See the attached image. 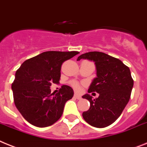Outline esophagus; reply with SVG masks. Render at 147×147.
Here are the masks:
<instances>
[{
  "instance_id": "34e87169",
  "label": "esophagus",
  "mask_w": 147,
  "mask_h": 147,
  "mask_svg": "<svg viewBox=\"0 0 147 147\" xmlns=\"http://www.w3.org/2000/svg\"><path fill=\"white\" fill-rule=\"evenodd\" d=\"M74 97H75L76 98H77V99H81V96L78 94H75L74 95Z\"/></svg>"
}]
</instances>
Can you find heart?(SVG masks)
Masks as SVG:
<instances>
[{
  "label": "heart",
  "mask_w": 147,
  "mask_h": 147,
  "mask_svg": "<svg viewBox=\"0 0 147 147\" xmlns=\"http://www.w3.org/2000/svg\"><path fill=\"white\" fill-rule=\"evenodd\" d=\"M70 84H71V86L75 90L78 91L80 90V84L78 83L77 81H71V82H70Z\"/></svg>",
  "instance_id": "obj_1"
}]
</instances>
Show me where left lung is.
Here are the masks:
<instances>
[{
	"mask_svg": "<svg viewBox=\"0 0 147 147\" xmlns=\"http://www.w3.org/2000/svg\"><path fill=\"white\" fill-rule=\"evenodd\" d=\"M81 59L95 63L97 77L91 83L88 92L99 94L95 99L89 94L82 96L90 103L89 110L82 116L92 126L105 128L119 118L129 102L134 85L130 69L119 59L99 51L85 53L77 60Z\"/></svg>",
	"mask_w": 147,
	"mask_h": 147,
	"instance_id": "obj_1",
	"label": "left lung"
}]
</instances>
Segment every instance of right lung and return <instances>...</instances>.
I'll return each instance as SVG.
<instances>
[{
	"label": "right lung",
	"mask_w": 147,
	"mask_h": 147,
	"mask_svg": "<svg viewBox=\"0 0 147 147\" xmlns=\"http://www.w3.org/2000/svg\"><path fill=\"white\" fill-rule=\"evenodd\" d=\"M78 51H45L25 60L16 72L12 84L15 105L23 117L35 126L56 123L64 105L72 98L73 90L63 85L59 92L51 93V84H59L63 63Z\"/></svg>",
	"instance_id": "obj_1"
}]
</instances>
